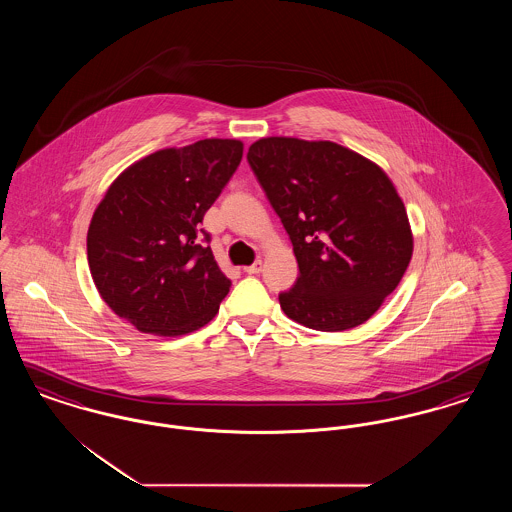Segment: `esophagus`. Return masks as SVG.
<instances>
[{
  "instance_id": "1",
  "label": "esophagus",
  "mask_w": 512,
  "mask_h": 512,
  "mask_svg": "<svg viewBox=\"0 0 512 512\" xmlns=\"http://www.w3.org/2000/svg\"><path fill=\"white\" fill-rule=\"evenodd\" d=\"M247 274H259L261 270H263V261L261 259H257L253 265H249V267L244 268Z\"/></svg>"
}]
</instances>
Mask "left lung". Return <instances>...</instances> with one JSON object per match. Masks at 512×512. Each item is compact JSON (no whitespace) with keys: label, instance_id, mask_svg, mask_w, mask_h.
<instances>
[{"label":"left lung","instance_id":"8db88e82","mask_svg":"<svg viewBox=\"0 0 512 512\" xmlns=\"http://www.w3.org/2000/svg\"><path fill=\"white\" fill-rule=\"evenodd\" d=\"M299 265L278 295L288 317L320 332L355 328L401 282L413 255L405 205L388 174L334 142L263 138L247 151Z\"/></svg>","mask_w":512,"mask_h":512}]
</instances>
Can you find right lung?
Listing matches in <instances>:
<instances>
[{
  "label": "right lung",
  "instance_id": "right-lung-1",
  "mask_svg": "<svg viewBox=\"0 0 512 512\" xmlns=\"http://www.w3.org/2000/svg\"><path fill=\"white\" fill-rule=\"evenodd\" d=\"M244 144L199 140L122 172L88 228V265L103 301L146 334L182 336L217 315L232 282L199 224L238 169Z\"/></svg>",
  "mask_w": 512,
  "mask_h": 512
}]
</instances>
